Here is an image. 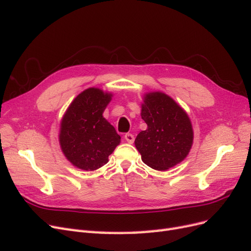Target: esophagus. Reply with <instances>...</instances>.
<instances>
[{"mask_svg": "<svg viewBox=\"0 0 251 251\" xmlns=\"http://www.w3.org/2000/svg\"><path fill=\"white\" fill-rule=\"evenodd\" d=\"M125 139L128 142V143H133L134 142V135L131 133H126L125 135Z\"/></svg>", "mask_w": 251, "mask_h": 251, "instance_id": "obj_1", "label": "esophagus"}]
</instances>
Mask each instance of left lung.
<instances>
[{
  "label": "left lung",
  "mask_w": 251,
  "mask_h": 251,
  "mask_svg": "<svg viewBox=\"0 0 251 251\" xmlns=\"http://www.w3.org/2000/svg\"><path fill=\"white\" fill-rule=\"evenodd\" d=\"M141 118L148 128L135 139L142 161L157 171H166L184 160L193 146L194 132L186 112L162 92L144 95Z\"/></svg>",
  "instance_id": "left-lung-1"
}]
</instances>
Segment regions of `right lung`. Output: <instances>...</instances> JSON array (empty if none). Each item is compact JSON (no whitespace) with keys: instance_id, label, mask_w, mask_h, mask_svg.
Returning <instances> with one entry per match:
<instances>
[{"instance_id":"right-lung-1","label":"right lung","mask_w":251,"mask_h":251,"mask_svg":"<svg viewBox=\"0 0 251 251\" xmlns=\"http://www.w3.org/2000/svg\"><path fill=\"white\" fill-rule=\"evenodd\" d=\"M112 94L98 88L82 91L60 123L59 144L66 158L83 171H95L109 161L120 136L102 116Z\"/></svg>"}]
</instances>
